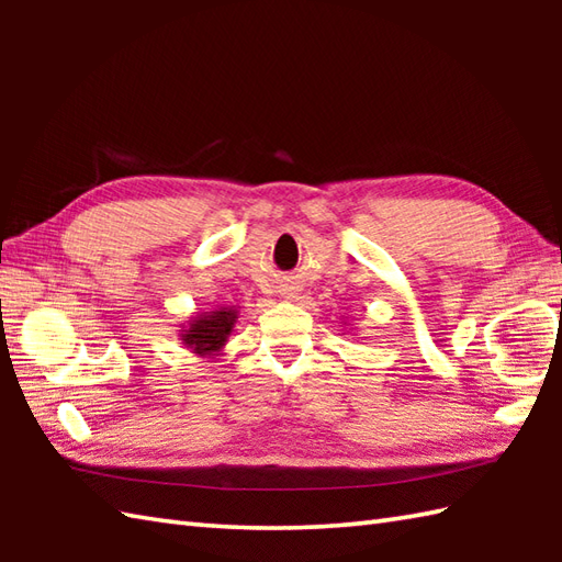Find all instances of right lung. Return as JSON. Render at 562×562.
<instances>
[{
	"label": "right lung",
	"instance_id": "obj_1",
	"mask_svg": "<svg viewBox=\"0 0 562 562\" xmlns=\"http://www.w3.org/2000/svg\"><path fill=\"white\" fill-rule=\"evenodd\" d=\"M238 312L234 306H220L212 312H200L188 324L178 330V340L195 357H217L222 355L226 340H229L232 330L236 326Z\"/></svg>",
	"mask_w": 562,
	"mask_h": 562
}]
</instances>
